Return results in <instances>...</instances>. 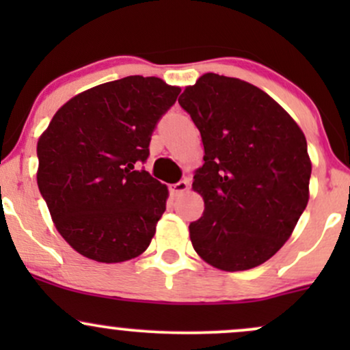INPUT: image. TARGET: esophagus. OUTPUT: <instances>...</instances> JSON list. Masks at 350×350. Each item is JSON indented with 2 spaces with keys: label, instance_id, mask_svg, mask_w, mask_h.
I'll use <instances>...</instances> for the list:
<instances>
[{
  "label": "esophagus",
  "instance_id": "obj_1",
  "mask_svg": "<svg viewBox=\"0 0 350 350\" xmlns=\"http://www.w3.org/2000/svg\"><path fill=\"white\" fill-rule=\"evenodd\" d=\"M189 189V180L187 179H183V180H178V183L176 184H172L171 186V191H172V194H183V192H186Z\"/></svg>",
  "mask_w": 350,
  "mask_h": 350
}]
</instances>
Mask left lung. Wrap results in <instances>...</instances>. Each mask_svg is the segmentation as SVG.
I'll return each mask as SVG.
<instances>
[{
  "instance_id": "8db88e82",
  "label": "left lung",
  "mask_w": 350,
  "mask_h": 350,
  "mask_svg": "<svg viewBox=\"0 0 350 350\" xmlns=\"http://www.w3.org/2000/svg\"><path fill=\"white\" fill-rule=\"evenodd\" d=\"M179 105L204 144L192 187L202 217L189 226L212 267L242 271L270 260L308 206L311 161L303 131L270 95L240 79L202 75Z\"/></svg>"
}]
</instances>
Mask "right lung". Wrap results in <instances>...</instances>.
I'll list each match as a JSON object with an SVG mask.
<instances>
[{"label": "right lung", "mask_w": 350, "mask_h": 350, "mask_svg": "<svg viewBox=\"0 0 350 350\" xmlns=\"http://www.w3.org/2000/svg\"><path fill=\"white\" fill-rule=\"evenodd\" d=\"M179 92L142 75L102 83L59 108L39 138V191L80 255L120 263L150 247L167 187L139 164Z\"/></svg>", "instance_id": "1"}]
</instances>
